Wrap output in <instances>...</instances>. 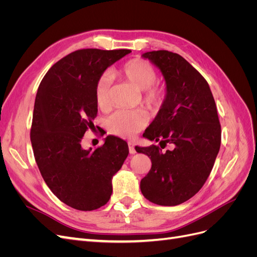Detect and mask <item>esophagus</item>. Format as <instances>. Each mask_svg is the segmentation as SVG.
<instances>
[{"label": "esophagus", "mask_w": 257, "mask_h": 257, "mask_svg": "<svg viewBox=\"0 0 257 257\" xmlns=\"http://www.w3.org/2000/svg\"><path fill=\"white\" fill-rule=\"evenodd\" d=\"M128 150H130L131 154L136 153V150H135V147H134L133 143H128Z\"/></svg>", "instance_id": "esophagus-1"}]
</instances>
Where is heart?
I'll return each mask as SVG.
<instances>
[{
    "mask_svg": "<svg viewBox=\"0 0 257 257\" xmlns=\"http://www.w3.org/2000/svg\"><path fill=\"white\" fill-rule=\"evenodd\" d=\"M122 74L133 82L137 88L144 90V102L151 110H158L164 103L165 90L161 85L154 84L157 71L149 62L135 58L125 62L121 67ZM111 76L105 73L95 83L94 97L99 109L105 110L110 105ZM147 115L144 110H118L107 121L108 131L123 138L134 137L146 125Z\"/></svg>",
    "mask_w": 257,
    "mask_h": 257,
    "instance_id": "1",
    "label": "heart"
}]
</instances>
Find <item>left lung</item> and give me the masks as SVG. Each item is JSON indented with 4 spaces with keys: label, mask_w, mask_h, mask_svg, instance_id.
<instances>
[{
    "label": "left lung",
    "mask_w": 257,
    "mask_h": 257,
    "mask_svg": "<svg viewBox=\"0 0 257 257\" xmlns=\"http://www.w3.org/2000/svg\"><path fill=\"white\" fill-rule=\"evenodd\" d=\"M143 57L161 69L166 81L164 103L144 137L173 149L137 148L152 162L141 190L153 204L177 206L195 195L211 173L221 146V124L207 80L180 54L158 50Z\"/></svg>",
    "instance_id": "left-lung-1"
}]
</instances>
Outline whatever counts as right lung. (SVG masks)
I'll return each mask as SVG.
<instances>
[{"label": "right lung", "mask_w": 257, "mask_h": 257, "mask_svg": "<svg viewBox=\"0 0 257 257\" xmlns=\"http://www.w3.org/2000/svg\"><path fill=\"white\" fill-rule=\"evenodd\" d=\"M128 49H80L67 54L46 73L34 104L31 144L46 184L61 201L81 211L109 200L112 176L128 155L127 144L107 136L95 150H84L81 139L94 126V88L105 69Z\"/></svg>", "instance_id": "right-lung-1"}]
</instances>
